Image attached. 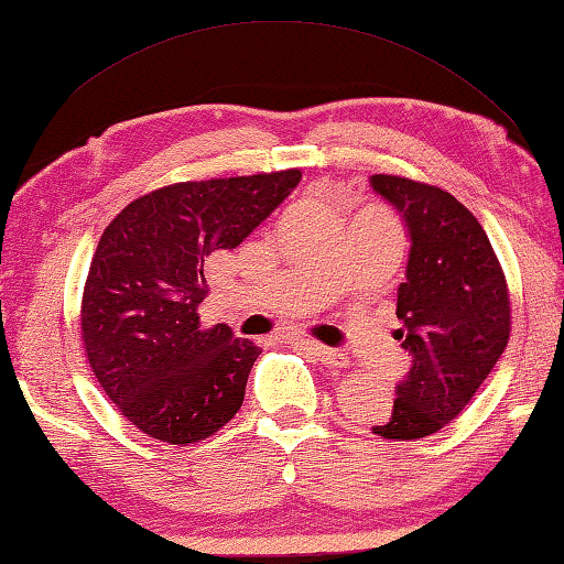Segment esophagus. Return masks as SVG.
Listing matches in <instances>:
<instances>
[{
    "label": "esophagus",
    "mask_w": 564,
    "mask_h": 564,
    "mask_svg": "<svg viewBox=\"0 0 564 564\" xmlns=\"http://www.w3.org/2000/svg\"><path fill=\"white\" fill-rule=\"evenodd\" d=\"M301 345L305 350H311L325 367H347V362H350V357H347L345 350H333V347H323L317 343H305V340H301Z\"/></svg>",
    "instance_id": "34e87169"
}]
</instances>
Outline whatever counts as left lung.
<instances>
[{
  "mask_svg": "<svg viewBox=\"0 0 564 564\" xmlns=\"http://www.w3.org/2000/svg\"><path fill=\"white\" fill-rule=\"evenodd\" d=\"M370 184L409 234L394 337L412 355L392 412L372 432L409 442L454 422L484 384L508 345L510 299L484 227L454 194L394 175Z\"/></svg>",
  "mask_w": 564,
  "mask_h": 564,
  "instance_id": "obj_1",
  "label": "left lung"
}]
</instances>
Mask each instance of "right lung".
I'll return each instance as SVG.
<instances>
[{"label": "right lung", "mask_w": 564, "mask_h": 564, "mask_svg": "<svg viewBox=\"0 0 564 564\" xmlns=\"http://www.w3.org/2000/svg\"><path fill=\"white\" fill-rule=\"evenodd\" d=\"M301 170L170 184L100 237L80 303L90 370L128 422L165 444L204 442L241 409L261 355L229 325H199L207 263L299 187Z\"/></svg>", "instance_id": "obj_1"}]
</instances>
